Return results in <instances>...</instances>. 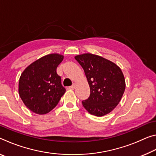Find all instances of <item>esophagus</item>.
Segmentation results:
<instances>
[{
  "instance_id": "34e87169",
  "label": "esophagus",
  "mask_w": 156,
  "mask_h": 156,
  "mask_svg": "<svg viewBox=\"0 0 156 156\" xmlns=\"http://www.w3.org/2000/svg\"><path fill=\"white\" fill-rule=\"evenodd\" d=\"M75 87H76V84L73 83L72 86L69 87V89H75Z\"/></svg>"
}]
</instances>
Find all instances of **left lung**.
<instances>
[{
    "label": "left lung",
    "instance_id": "8db88e82",
    "mask_svg": "<svg viewBox=\"0 0 156 156\" xmlns=\"http://www.w3.org/2000/svg\"><path fill=\"white\" fill-rule=\"evenodd\" d=\"M87 79L90 96L82 101L92 115L103 116L119 103L125 90V80L120 68L115 63L92 54L75 56Z\"/></svg>",
    "mask_w": 156,
    "mask_h": 156
}]
</instances>
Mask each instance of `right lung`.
<instances>
[{
    "mask_svg": "<svg viewBox=\"0 0 156 156\" xmlns=\"http://www.w3.org/2000/svg\"><path fill=\"white\" fill-rule=\"evenodd\" d=\"M64 56L51 54L31 63L19 79L18 92L23 103L37 114H46L54 109L65 93L56 68Z\"/></svg>",
    "mask_w": 156,
    "mask_h": 156,
    "instance_id": "obj_1",
    "label": "right lung"
}]
</instances>
